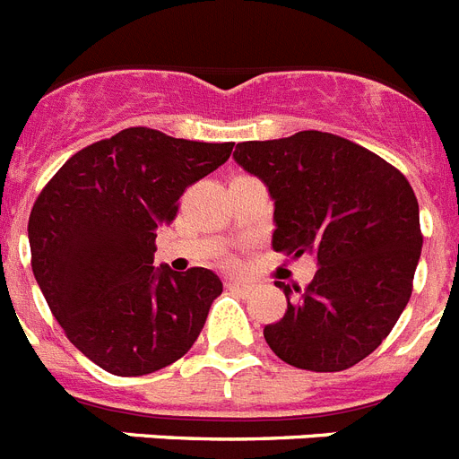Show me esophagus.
Segmentation results:
<instances>
[{
  "label": "esophagus",
  "mask_w": 459,
  "mask_h": 459,
  "mask_svg": "<svg viewBox=\"0 0 459 459\" xmlns=\"http://www.w3.org/2000/svg\"><path fill=\"white\" fill-rule=\"evenodd\" d=\"M226 287L236 289V291H247L249 282H242V280H236V277H229V280H226Z\"/></svg>",
  "instance_id": "34e87169"
}]
</instances>
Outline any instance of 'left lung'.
Instances as JSON below:
<instances>
[{
  "instance_id": "1",
  "label": "left lung",
  "mask_w": 459,
  "mask_h": 459,
  "mask_svg": "<svg viewBox=\"0 0 459 459\" xmlns=\"http://www.w3.org/2000/svg\"><path fill=\"white\" fill-rule=\"evenodd\" d=\"M236 163L273 200V249L317 264L306 291L284 289L287 313L265 342L296 368L345 371L378 348L403 313L422 249L420 210L402 172L338 134L240 142Z\"/></svg>"
}]
</instances>
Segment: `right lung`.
<instances>
[{"label":"right lung","mask_w":459,"mask_h":459,"mask_svg":"<svg viewBox=\"0 0 459 459\" xmlns=\"http://www.w3.org/2000/svg\"><path fill=\"white\" fill-rule=\"evenodd\" d=\"M233 142L128 128L81 149L41 191L27 238L41 294L76 350L114 376H146L191 350L221 280L153 265L177 200L229 160Z\"/></svg>","instance_id":"obj_1"}]
</instances>
